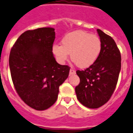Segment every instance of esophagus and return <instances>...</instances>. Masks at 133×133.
Segmentation results:
<instances>
[{
	"mask_svg": "<svg viewBox=\"0 0 133 133\" xmlns=\"http://www.w3.org/2000/svg\"><path fill=\"white\" fill-rule=\"evenodd\" d=\"M75 73H76V71L74 69L71 68V69L70 70V75H75Z\"/></svg>",
	"mask_w": 133,
	"mask_h": 133,
	"instance_id": "1",
	"label": "esophagus"
}]
</instances>
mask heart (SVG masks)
<instances>
[{"instance_id":"1","label":"heart","mask_w":133,"mask_h":133,"mask_svg":"<svg viewBox=\"0 0 133 133\" xmlns=\"http://www.w3.org/2000/svg\"><path fill=\"white\" fill-rule=\"evenodd\" d=\"M102 51L99 36L84 31H75L66 34L61 40V46L54 44L53 51L59 61L70 58L77 66L87 68L97 61Z\"/></svg>"}]
</instances>
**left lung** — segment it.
Instances as JSON below:
<instances>
[{"mask_svg": "<svg viewBox=\"0 0 133 133\" xmlns=\"http://www.w3.org/2000/svg\"><path fill=\"white\" fill-rule=\"evenodd\" d=\"M102 51L97 61L84 70H77L80 82L75 87L77 98L84 107L99 108L111 97L121 68V56L111 36L97 29Z\"/></svg>", "mask_w": 133, "mask_h": 133, "instance_id": "obj_1", "label": "left lung"}]
</instances>
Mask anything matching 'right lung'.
Listing matches in <instances>:
<instances>
[{
	"instance_id": "add662e5",
	"label": "right lung",
	"mask_w": 133,
	"mask_h": 133,
	"mask_svg": "<svg viewBox=\"0 0 133 133\" xmlns=\"http://www.w3.org/2000/svg\"><path fill=\"white\" fill-rule=\"evenodd\" d=\"M55 29L27 30L12 46L9 65L17 93L32 109L43 111L56 102L59 87L69 75L68 65L56 62L52 52Z\"/></svg>"
}]
</instances>
